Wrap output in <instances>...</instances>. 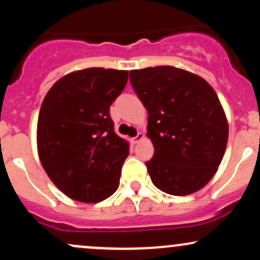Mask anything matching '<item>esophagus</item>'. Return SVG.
Segmentation results:
<instances>
[{"mask_svg":"<svg viewBox=\"0 0 260 260\" xmlns=\"http://www.w3.org/2000/svg\"><path fill=\"white\" fill-rule=\"evenodd\" d=\"M143 139H144V134L139 132L138 134H137L136 137H133V138H132V143H133V144H137V143H139L140 140H143Z\"/></svg>","mask_w":260,"mask_h":260,"instance_id":"esophagus-1","label":"esophagus"}]
</instances>
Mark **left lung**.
Here are the masks:
<instances>
[{
  "label": "left lung",
  "mask_w": 260,
  "mask_h": 260,
  "mask_svg": "<svg viewBox=\"0 0 260 260\" xmlns=\"http://www.w3.org/2000/svg\"><path fill=\"white\" fill-rule=\"evenodd\" d=\"M132 86L148 111L147 161L154 186L188 196L216 174L229 139V122L215 90L205 79L172 66L129 72Z\"/></svg>",
  "instance_id": "8db88e82"
}]
</instances>
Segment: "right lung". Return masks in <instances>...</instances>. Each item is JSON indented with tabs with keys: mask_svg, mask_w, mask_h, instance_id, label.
Instances as JSON below:
<instances>
[{
	"mask_svg": "<svg viewBox=\"0 0 260 260\" xmlns=\"http://www.w3.org/2000/svg\"><path fill=\"white\" fill-rule=\"evenodd\" d=\"M127 80L128 71H74L59 78L41 104L39 159L53 184L73 201L98 203L118 188L129 143L113 131L110 106Z\"/></svg>",
	"mask_w": 260,
	"mask_h": 260,
	"instance_id": "right-lung-1",
	"label": "right lung"
}]
</instances>
